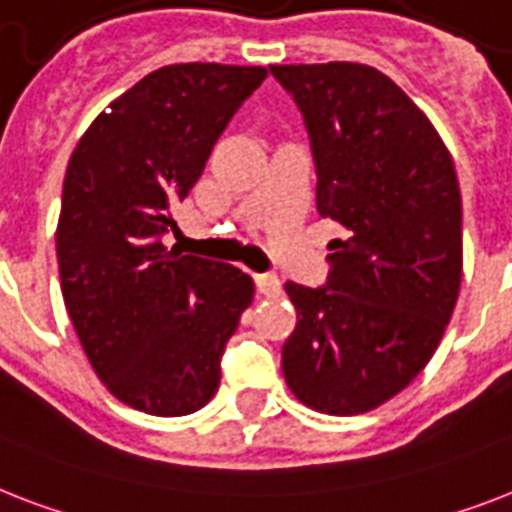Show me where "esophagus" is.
Masks as SVG:
<instances>
[{"instance_id": "34e87169", "label": "esophagus", "mask_w": 512, "mask_h": 512, "mask_svg": "<svg viewBox=\"0 0 512 512\" xmlns=\"http://www.w3.org/2000/svg\"><path fill=\"white\" fill-rule=\"evenodd\" d=\"M255 286L263 297H278L281 294V281L273 273H260V276H255Z\"/></svg>"}]
</instances>
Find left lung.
<instances>
[{
    "instance_id": "1",
    "label": "left lung",
    "mask_w": 512,
    "mask_h": 512,
    "mask_svg": "<svg viewBox=\"0 0 512 512\" xmlns=\"http://www.w3.org/2000/svg\"><path fill=\"white\" fill-rule=\"evenodd\" d=\"M313 149L315 205L344 228L318 289L286 284L297 328L281 350L299 402L357 415L426 368L463 276V202L431 120L371 65H270Z\"/></svg>"
}]
</instances>
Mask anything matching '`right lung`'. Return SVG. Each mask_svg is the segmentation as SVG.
Returning <instances> with one entry per match:
<instances>
[{"label":"right lung","mask_w":512,"mask_h":512,"mask_svg":"<svg viewBox=\"0 0 512 512\" xmlns=\"http://www.w3.org/2000/svg\"><path fill=\"white\" fill-rule=\"evenodd\" d=\"M265 76L252 65H165L115 99L68 162L62 297L91 368L141 413L176 418L213 400L226 342L255 297L239 268L165 249L162 236Z\"/></svg>","instance_id":"1"}]
</instances>
